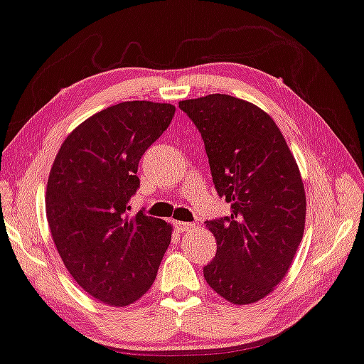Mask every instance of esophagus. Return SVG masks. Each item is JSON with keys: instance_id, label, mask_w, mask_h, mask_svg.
<instances>
[{"instance_id": "1", "label": "esophagus", "mask_w": 364, "mask_h": 364, "mask_svg": "<svg viewBox=\"0 0 364 364\" xmlns=\"http://www.w3.org/2000/svg\"><path fill=\"white\" fill-rule=\"evenodd\" d=\"M178 232H189L194 229V224H189V222H176Z\"/></svg>"}]
</instances>
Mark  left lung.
Returning a JSON list of instances; mask_svg holds the SVG:
<instances>
[{
  "label": "left lung",
  "instance_id": "1",
  "mask_svg": "<svg viewBox=\"0 0 364 364\" xmlns=\"http://www.w3.org/2000/svg\"><path fill=\"white\" fill-rule=\"evenodd\" d=\"M204 140L214 186L232 214L205 227L217 242L204 278L238 306L283 281L306 225L299 166L269 114L245 100L208 95L180 101Z\"/></svg>",
  "mask_w": 364,
  "mask_h": 364
}]
</instances>
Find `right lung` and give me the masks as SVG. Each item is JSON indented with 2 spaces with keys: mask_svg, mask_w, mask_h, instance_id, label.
<instances>
[{
  "mask_svg": "<svg viewBox=\"0 0 364 364\" xmlns=\"http://www.w3.org/2000/svg\"><path fill=\"white\" fill-rule=\"evenodd\" d=\"M175 106L126 101L68 134L47 181L46 213L57 252L96 301L126 307L159 273L173 227L142 210L129 215L139 161L170 126Z\"/></svg>",
  "mask_w": 364,
  "mask_h": 364,
  "instance_id": "obj_1",
  "label": "right lung"
}]
</instances>
